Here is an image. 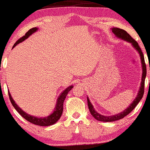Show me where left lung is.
I'll return each instance as SVG.
<instances>
[{"instance_id":"8db88e82","label":"left lung","mask_w":150,"mask_h":150,"mask_svg":"<svg viewBox=\"0 0 150 150\" xmlns=\"http://www.w3.org/2000/svg\"><path fill=\"white\" fill-rule=\"evenodd\" d=\"M112 32L113 33L115 34V35H116L117 37L120 38V39H123V40L127 41H128V42L132 43L133 46L138 50L140 56H141V62H142V64H143V76H142L141 88H140V91L137 95V97H136V99L134 100L133 103L131 104L130 106H129L127 109H126L124 111H122V112H121L120 113H118V114L117 115H110V116H105V115L99 114V113L95 111V109H93V105L91 104L88 98H87V102H88V107L89 111H90V113H91V115L96 119V120H100V121H103V122H113V121L118 120H120V119L123 118L125 116H126L127 115H128L129 113H131L132 111H133L134 108L137 106L138 102L141 101V100L142 99V98H143V96L144 89H145V79L146 77V74H147V69H146V65L145 62V59H144L143 53L142 52L140 46L138 45V43H137V41L131 37V36L127 33L125 30L120 29V28H113Z\"/></svg>"}]
</instances>
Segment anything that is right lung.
Segmentation results:
<instances>
[{
  "label": "right lung",
  "instance_id": "right-lung-1",
  "mask_svg": "<svg viewBox=\"0 0 150 150\" xmlns=\"http://www.w3.org/2000/svg\"><path fill=\"white\" fill-rule=\"evenodd\" d=\"M37 30L38 28H32V29L28 30L27 33H25V35L23 36L21 38H20V39L14 43V45H13V48H14V46H16L18 43L22 42L23 41L25 40V39H27L30 35H31L33 33H35ZM73 87V86H69V88H66V90L64 91V92L60 95V96L58 98L57 102L56 107H55V109H54V112H53L51 115L45 117H37L35 116H32V115H28V113L24 112L23 110L21 109V108L18 107V106L15 103V102L13 100L12 96H10V93H9V91H8V94H9V100H10L11 103H12L13 107H14V109H16V111L19 113V114L21 115L23 117H24L26 120L29 121L30 122L33 123V124L37 125H39V126H50V125H52L53 124H54L56 122H57L59 119L60 117H61L62 112H63V105H64V100H65L66 96H67L68 93H69V92L71 90Z\"/></svg>",
  "mask_w": 150,
  "mask_h": 150
}]
</instances>
